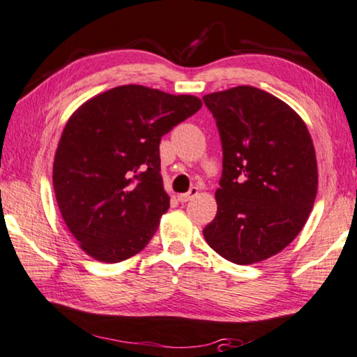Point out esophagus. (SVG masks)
Instances as JSON below:
<instances>
[{"label": "esophagus", "mask_w": 357, "mask_h": 357, "mask_svg": "<svg viewBox=\"0 0 357 357\" xmlns=\"http://www.w3.org/2000/svg\"><path fill=\"white\" fill-rule=\"evenodd\" d=\"M199 194V189L197 188H192L189 190V192H185V194H179L178 195V202H181V204H185V202H189L190 199H194V197Z\"/></svg>", "instance_id": "obj_1"}]
</instances>
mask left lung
<instances>
[{
  "mask_svg": "<svg viewBox=\"0 0 357 357\" xmlns=\"http://www.w3.org/2000/svg\"><path fill=\"white\" fill-rule=\"evenodd\" d=\"M222 142L218 211L204 229L227 261L253 264L282 252L314 206L317 160L296 112L255 86L204 96Z\"/></svg>",
  "mask_w": 357,
  "mask_h": 357,
  "instance_id": "left-lung-1",
  "label": "left lung"
}]
</instances>
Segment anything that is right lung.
I'll return each mask as SVG.
<instances>
[{
    "instance_id": "add662e5",
    "label": "right lung",
    "mask_w": 357,
    "mask_h": 357,
    "mask_svg": "<svg viewBox=\"0 0 357 357\" xmlns=\"http://www.w3.org/2000/svg\"><path fill=\"white\" fill-rule=\"evenodd\" d=\"M200 107L195 96L123 84L70 115L52 184L62 220L84 253L112 264L146 248L169 206L160 139Z\"/></svg>"
}]
</instances>
